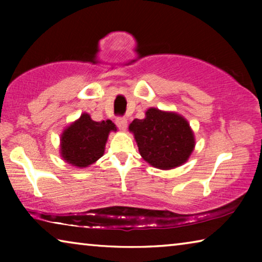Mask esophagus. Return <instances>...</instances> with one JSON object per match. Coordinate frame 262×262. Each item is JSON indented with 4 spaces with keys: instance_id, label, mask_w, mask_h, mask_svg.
Masks as SVG:
<instances>
[{
    "instance_id": "obj_1",
    "label": "esophagus",
    "mask_w": 262,
    "mask_h": 262,
    "mask_svg": "<svg viewBox=\"0 0 262 262\" xmlns=\"http://www.w3.org/2000/svg\"><path fill=\"white\" fill-rule=\"evenodd\" d=\"M117 125L120 128L121 130H126L127 129V120L125 118H118L117 119Z\"/></svg>"
}]
</instances>
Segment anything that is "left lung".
I'll use <instances>...</instances> for the list:
<instances>
[{
    "label": "left lung",
    "instance_id": "8db88e82",
    "mask_svg": "<svg viewBox=\"0 0 262 262\" xmlns=\"http://www.w3.org/2000/svg\"><path fill=\"white\" fill-rule=\"evenodd\" d=\"M141 157L159 170H172L188 161L195 148L194 132L176 112L150 107L144 119L129 125Z\"/></svg>",
    "mask_w": 262,
    "mask_h": 262
}]
</instances>
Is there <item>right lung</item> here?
Returning a JSON list of instances; mask_svg holds the SVG:
<instances>
[{"instance_id": "obj_1", "label": "right lung", "mask_w": 262, "mask_h": 262, "mask_svg": "<svg viewBox=\"0 0 262 262\" xmlns=\"http://www.w3.org/2000/svg\"><path fill=\"white\" fill-rule=\"evenodd\" d=\"M117 130V126L111 120L95 121L90 114L84 112L62 132L61 157L75 167L90 166L104 155L110 133Z\"/></svg>"}]
</instances>
